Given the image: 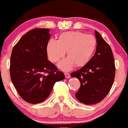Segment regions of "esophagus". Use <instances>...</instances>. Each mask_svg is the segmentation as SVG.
<instances>
[{
    "label": "esophagus",
    "instance_id": "1",
    "mask_svg": "<svg viewBox=\"0 0 128 128\" xmlns=\"http://www.w3.org/2000/svg\"><path fill=\"white\" fill-rule=\"evenodd\" d=\"M64 76H65V77L66 78H70V77H71V76H70V74H69V73H67V72L64 73Z\"/></svg>",
    "mask_w": 128,
    "mask_h": 128
}]
</instances>
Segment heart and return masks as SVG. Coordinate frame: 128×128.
I'll use <instances>...</instances> for the list:
<instances>
[{
    "label": "heart",
    "instance_id": "heart-1",
    "mask_svg": "<svg viewBox=\"0 0 128 128\" xmlns=\"http://www.w3.org/2000/svg\"><path fill=\"white\" fill-rule=\"evenodd\" d=\"M97 40L94 36L78 31L62 33L57 40L51 38L46 44L48 58L56 63L64 57L66 51L67 58L58 64L64 71H70L74 66L80 68L88 64L94 54Z\"/></svg>",
    "mask_w": 128,
    "mask_h": 128
}]
</instances>
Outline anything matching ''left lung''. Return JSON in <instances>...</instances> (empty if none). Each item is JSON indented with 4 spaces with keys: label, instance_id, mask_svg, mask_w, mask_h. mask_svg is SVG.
<instances>
[{
    "label": "left lung",
    "instance_id": "obj_1",
    "mask_svg": "<svg viewBox=\"0 0 128 128\" xmlns=\"http://www.w3.org/2000/svg\"><path fill=\"white\" fill-rule=\"evenodd\" d=\"M96 51L88 64L71 76L80 82V87L76 94L78 101L85 104L101 102L108 95L114 83L116 66L110 46L95 31Z\"/></svg>",
    "mask_w": 128,
    "mask_h": 128
}]
</instances>
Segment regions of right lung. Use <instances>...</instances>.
I'll return each mask as SVG.
<instances>
[{"mask_svg": "<svg viewBox=\"0 0 128 128\" xmlns=\"http://www.w3.org/2000/svg\"><path fill=\"white\" fill-rule=\"evenodd\" d=\"M48 28H36L21 37L10 58V77L19 96L26 102L37 104L50 96L54 84L64 75L48 60Z\"/></svg>", "mask_w": 128, "mask_h": 128, "instance_id": "add662e5", "label": "right lung"}]
</instances>
